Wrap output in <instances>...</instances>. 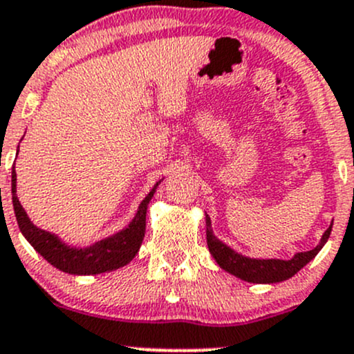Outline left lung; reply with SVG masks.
<instances>
[{
    "mask_svg": "<svg viewBox=\"0 0 354 354\" xmlns=\"http://www.w3.org/2000/svg\"><path fill=\"white\" fill-rule=\"evenodd\" d=\"M330 230H333V223L328 230L322 234L321 241L315 248L309 252L295 253L290 260H280V258H250L245 254L234 252L227 245H224L221 239H218L212 233L211 219L206 214V239L209 253L216 260L223 270H226L231 275L238 277V279L245 280L250 283H277L288 280L294 277L300 268L306 267L310 260L322 250V246L328 241Z\"/></svg>",
    "mask_w": 354,
    "mask_h": 354,
    "instance_id": "8db88e82",
    "label": "left lung"
}]
</instances>
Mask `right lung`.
Segmentation results:
<instances>
[{
  "mask_svg": "<svg viewBox=\"0 0 354 354\" xmlns=\"http://www.w3.org/2000/svg\"><path fill=\"white\" fill-rule=\"evenodd\" d=\"M160 182H157L153 189L147 194V197L138 206L135 218L127 227L118 231L113 236L100 239L91 246H86V248L67 245L57 234L40 230L30 221L28 214L25 212L17 196L15 167L11 170V199H13L15 216H17L21 234L48 263L54 265L60 272L71 273V275H96V273L111 272V270L124 267L138 253L143 236H145L148 204Z\"/></svg>",
  "mask_w": 354,
  "mask_h": 354,
  "instance_id": "add662e5",
  "label": "right lung"
}]
</instances>
